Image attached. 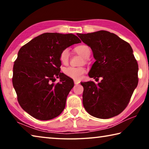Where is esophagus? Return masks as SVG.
Listing matches in <instances>:
<instances>
[{"label":"esophagus","mask_w":149,"mask_h":149,"mask_svg":"<svg viewBox=\"0 0 149 149\" xmlns=\"http://www.w3.org/2000/svg\"><path fill=\"white\" fill-rule=\"evenodd\" d=\"M79 83H80L79 81H77V80H74V84H75V85H77V84H79Z\"/></svg>","instance_id":"obj_1"}]
</instances>
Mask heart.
Returning a JSON list of instances; mask_svg holds the SVG:
<instances>
[{"label":"heart","mask_w":149,"mask_h":149,"mask_svg":"<svg viewBox=\"0 0 149 149\" xmlns=\"http://www.w3.org/2000/svg\"><path fill=\"white\" fill-rule=\"evenodd\" d=\"M75 51L78 54L84 58H88L91 54L90 48L85 45H79L75 47ZM70 58V51L68 49H64L62 50L60 54V60L62 64H66L69 61ZM64 74L68 77L72 78L75 80H79L81 79L83 75L85 74V69L84 67H75V66H68L65 68L63 70Z\"/></svg>","instance_id":"heart-1"}]
</instances>
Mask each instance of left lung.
<instances>
[{"instance_id":"obj_1","label":"left lung","mask_w":149,"mask_h":149,"mask_svg":"<svg viewBox=\"0 0 149 149\" xmlns=\"http://www.w3.org/2000/svg\"><path fill=\"white\" fill-rule=\"evenodd\" d=\"M96 60L89 76L100 83L81 82L83 104L93 116L108 119L127 107L138 84V64L130 45L107 31L77 33Z\"/></svg>"}]
</instances>
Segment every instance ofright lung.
Masks as SVG:
<instances>
[{
    "instance_id": "obj_1",
    "label": "right lung",
    "mask_w": 149,
    "mask_h": 149,
    "mask_svg": "<svg viewBox=\"0 0 149 149\" xmlns=\"http://www.w3.org/2000/svg\"><path fill=\"white\" fill-rule=\"evenodd\" d=\"M81 42L72 33H45L19 49L13 67L12 83L19 105L31 116L49 120L64 109L74 83L60 72V54ZM58 77L60 81L55 84Z\"/></svg>"
}]
</instances>
